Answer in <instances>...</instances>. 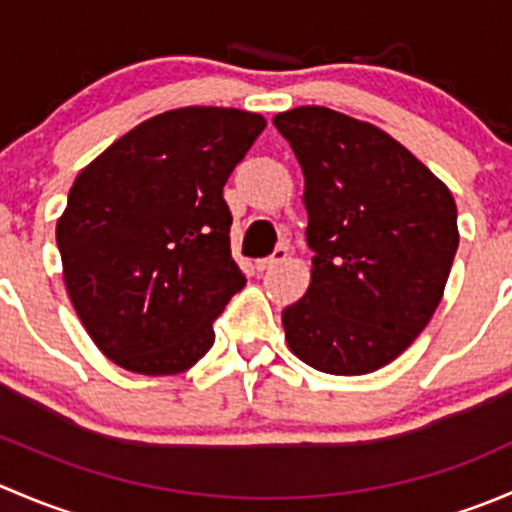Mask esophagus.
Segmentation results:
<instances>
[{"mask_svg":"<svg viewBox=\"0 0 512 512\" xmlns=\"http://www.w3.org/2000/svg\"><path fill=\"white\" fill-rule=\"evenodd\" d=\"M289 257V247L287 245H277L275 247V252H272L270 257H265V260H260V270H272V267H277V265H282V262H285Z\"/></svg>","mask_w":512,"mask_h":512,"instance_id":"obj_1","label":"esophagus"}]
</instances>
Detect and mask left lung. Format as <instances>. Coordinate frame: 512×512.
I'll return each mask as SVG.
<instances>
[{"instance_id": "left-lung-1", "label": "left lung", "mask_w": 512, "mask_h": 512, "mask_svg": "<svg viewBox=\"0 0 512 512\" xmlns=\"http://www.w3.org/2000/svg\"><path fill=\"white\" fill-rule=\"evenodd\" d=\"M304 173L312 282L282 312L289 349L359 376L423 332L458 250L451 190L389 133L324 106L277 113Z\"/></svg>"}]
</instances>
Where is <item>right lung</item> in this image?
Returning <instances> with one entry per match:
<instances>
[{"label": "right lung", "instance_id": "add662e5", "mask_svg": "<svg viewBox=\"0 0 512 512\" xmlns=\"http://www.w3.org/2000/svg\"><path fill=\"white\" fill-rule=\"evenodd\" d=\"M260 113L188 106L148 118L86 165L56 223L71 304L96 347L136 374L190 369L245 275L223 188Z\"/></svg>", "mask_w": 512, "mask_h": 512}]
</instances>
